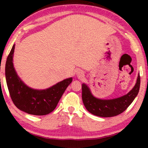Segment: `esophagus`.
<instances>
[{"mask_svg": "<svg viewBox=\"0 0 148 148\" xmlns=\"http://www.w3.org/2000/svg\"><path fill=\"white\" fill-rule=\"evenodd\" d=\"M79 75H80V76H82V75H83V74H82V72H80L79 74Z\"/></svg>", "mask_w": 148, "mask_h": 148, "instance_id": "obj_1", "label": "esophagus"}]
</instances>
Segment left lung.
I'll return each mask as SVG.
<instances>
[{"mask_svg": "<svg viewBox=\"0 0 148 148\" xmlns=\"http://www.w3.org/2000/svg\"><path fill=\"white\" fill-rule=\"evenodd\" d=\"M140 85V74L132 90L126 95L113 99H100L92 95L89 88L83 84L82 101L86 110L92 114L102 117H111L123 112L133 102L139 92Z\"/></svg>", "mask_w": 148, "mask_h": 148, "instance_id": "8db88e82", "label": "left lung"}]
</instances>
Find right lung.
<instances>
[{"label": "right lung", "instance_id": "obj_1", "mask_svg": "<svg viewBox=\"0 0 148 148\" xmlns=\"http://www.w3.org/2000/svg\"><path fill=\"white\" fill-rule=\"evenodd\" d=\"M15 45L13 46L5 63V79L10 98L17 108L34 115H46L54 110L72 78L63 80L43 90L31 89L21 80L13 64Z\"/></svg>", "mask_w": 148, "mask_h": 148}]
</instances>
